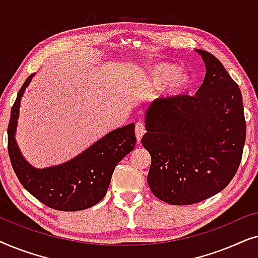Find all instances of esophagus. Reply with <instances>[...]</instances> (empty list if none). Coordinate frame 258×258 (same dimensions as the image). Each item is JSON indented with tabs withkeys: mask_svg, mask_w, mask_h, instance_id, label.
<instances>
[{
	"mask_svg": "<svg viewBox=\"0 0 258 258\" xmlns=\"http://www.w3.org/2000/svg\"><path fill=\"white\" fill-rule=\"evenodd\" d=\"M144 133H146V126H144V124L142 122H137L136 125H135V134H136V139L137 141H141V139H142Z\"/></svg>",
	"mask_w": 258,
	"mask_h": 258,
	"instance_id": "1",
	"label": "esophagus"
}]
</instances>
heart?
I'll return each instance as SVG.
<instances>
[{"mask_svg":"<svg viewBox=\"0 0 258 258\" xmlns=\"http://www.w3.org/2000/svg\"><path fill=\"white\" fill-rule=\"evenodd\" d=\"M136 84L141 87L160 89L163 87L164 95L175 97L184 93L191 84V74L178 69L170 62H156L147 66L136 75Z\"/></svg>","mask_w":258,"mask_h":258,"instance_id":"1","label":"heart"}]
</instances>
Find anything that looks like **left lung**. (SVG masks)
Segmentation results:
<instances>
[{"label":"left lung","mask_w":258,"mask_h":258,"mask_svg":"<svg viewBox=\"0 0 258 258\" xmlns=\"http://www.w3.org/2000/svg\"><path fill=\"white\" fill-rule=\"evenodd\" d=\"M196 51L207 73L195 96L158 98L144 115L148 184L157 199L174 206L222 191L237 171L245 142L241 90L213 54Z\"/></svg>","instance_id":"1"}]
</instances>
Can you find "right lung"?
<instances>
[{
    "label": "right lung",
    "mask_w": 258,
    "mask_h": 258,
    "mask_svg": "<svg viewBox=\"0 0 258 258\" xmlns=\"http://www.w3.org/2000/svg\"><path fill=\"white\" fill-rule=\"evenodd\" d=\"M34 76L21 87L10 114L8 153L14 171L23 188L51 209L79 211L93 207L107 194L118 162L135 148V124L112 130L64 163L35 168L21 154L15 137L21 98Z\"/></svg>",
    "instance_id": "right-lung-1"
}]
</instances>
